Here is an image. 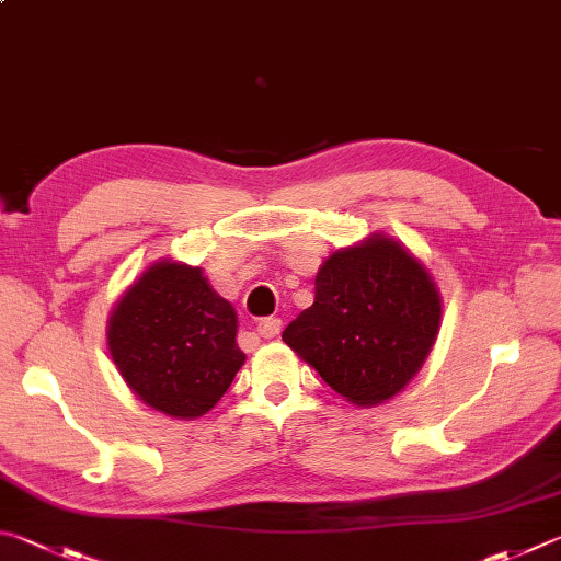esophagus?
Masks as SVG:
<instances>
[{
	"mask_svg": "<svg viewBox=\"0 0 561 561\" xmlns=\"http://www.w3.org/2000/svg\"><path fill=\"white\" fill-rule=\"evenodd\" d=\"M282 331V321L274 319V316H270V319H262L257 323V333L262 335V339H274V335H279Z\"/></svg>",
	"mask_w": 561,
	"mask_h": 561,
	"instance_id": "1",
	"label": "esophagus"
}]
</instances>
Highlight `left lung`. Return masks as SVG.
<instances>
[{"mask_svg": "<svg viewBox=\"0 0 561 561\" xmlns=\"http://www.w3.org/2000/svg\"><path fill=\"white\" fill-rule=\"evenodd\" d=\"M439 325L432 274L402 242L373 232L321 264L313 304L282 341L345 400L373 407L420 373Z\"/></svg>", "mask_w": 561, "mask_h": 561, "instance_id": "obj_1", "label": "left lung"}]
</instances>
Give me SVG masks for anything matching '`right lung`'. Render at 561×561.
<instances>
[{"label":"right lung","mask_w":561,"mask_h":561,"mask_svg":"<svg viewBox=\"0 0 561 561\" xmlns=\"http://www.w3.org/2000/svg\"><path fill=\"white\" fill-rule=\"evenodd\" d=\"M238 313L201 267L159 260L122 294L107 345L129 390L176 420L210 412L245 363Z\"/></svg>","instance_id":"right-lung-1"}]
</instances>
